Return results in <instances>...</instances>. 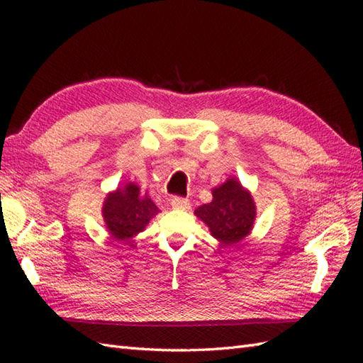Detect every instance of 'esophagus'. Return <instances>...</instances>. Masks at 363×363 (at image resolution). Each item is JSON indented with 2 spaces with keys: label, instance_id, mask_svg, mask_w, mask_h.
<instances>
[{
  "label": "esophagus",
  "instance_id": "1",
  "mask_svg": "<svg viewBox=\"0 0 363 363\" xmlns=\"http://www.w3.org/2000/svg\"><path fill=\"white\" fill-rule=\"evenodd\" d=\"M172 207L177 211H189L190 209V201L187 198H181V196H174L172 199Z\"/></svg>",
  "mask_w": 363,
  "mask_h": 363
}]
</instances>
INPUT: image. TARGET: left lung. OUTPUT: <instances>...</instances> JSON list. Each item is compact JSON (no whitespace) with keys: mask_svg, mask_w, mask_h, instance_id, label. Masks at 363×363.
I'll return each mask as SVG.
<instances>
[{"mask_svg":"<svg viewBox=\"0 0 363 363\" xmlns=\"http://www.w3.org/2000/svg\"><path fill=\"white\" fill-rule=\"evenodd\" d=\"M211 203L199 206L195 215L203 220L212 235L223 245H234L248 235L256 220V204L251 194L230 177L212 190Z\"/></svg>","mask_w":363,"mask_h":363,"instance_id":"8db88e82","label":"left lung"}]
</instances>
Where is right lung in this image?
<instances>
[{
  "instance_id": "add662e5",
  "label": "right lung",
  "mask_w": 363,
  "mask_h": 363,
  "mask_svg": "<svg viewBox=\"0 0 363 363\" xmlns=\"http://www.w3.org/2000/svg\"><path fill=\"white\" fill-rule=\"evenodd\" d=\"M159 207L151 201L148 194L142 195L140 187L128 182L106 196L103 218L111 235L117 240H129L148 225L159 213Z\"/></svg>"
}]
</instances>
